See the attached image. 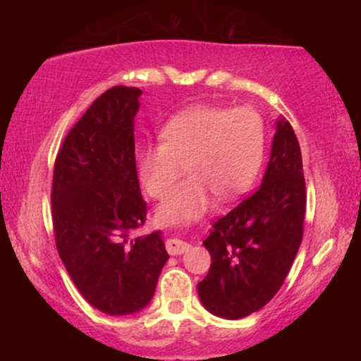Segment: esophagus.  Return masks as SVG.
Returning a JSON list of instances; mask_svg holds the SVG:
<instances>
[{
    "label": "esophagus",
    "instance_id": "obj_1",
    "mask_svg": "<svg viewBox=\"0 0 361 361\" xmlns=\"http://www.w3.org/2000/svg\"><path fill=\"white\" fill-rule=\"evenodd\" d=\"M166 247H167L169 255H183V253H186L189 248H191V245H189L188 242H183L180 239L167 240Z\"/></svg>",
    "mask_w": 361,
    "mask_h": 361
}]
</instances>
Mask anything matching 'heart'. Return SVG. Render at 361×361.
Segmentation results:
<instances>
[{
  "label": "heart",
  "mask_w": 361,
  "mask_h": 361,
  "mask_svg": "<svg viewBox=\"0 0 361 361\" xmlns=\"http://www.w3.org/2000/svg\"><path fill=\"white\" fill-rule=\"evenodd\" d=\"M162 138L138 154L145 191L162 199L185 164L191 175L159 207L157 216L167 224L200 218L210 209L213 195L231 200L247 192L264 159V119L253 108H188L164 126Z\"/></svg>",
  "instance_id": "1"
}]
</instances>
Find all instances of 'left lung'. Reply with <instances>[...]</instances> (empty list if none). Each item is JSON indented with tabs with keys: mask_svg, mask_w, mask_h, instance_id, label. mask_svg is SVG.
<instances>
[{
	"mask_svg": "<svg viewBox=\"0 0 361 361\" xmlns=\"http://www.w3.org/2000/svg\"><path fill=\"white\" fill-rule=\"evenodd\" d=\"M305 181L298 138L277 121L271 159L261 186L213 223L204 240L210 271L197 285L209 312L239 320L276 296L302 240Z\"/></svg>",
	"mask_w": 361,
	"mask_h": 361,
	"instance_id": "8db88e82",
	"label": "left lung"
}]
</instances>
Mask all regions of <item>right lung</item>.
Segmentation results:
<instances>
[{"mask_svg":"<svg viewBox=\"0 0 361 361\" xmlns=\"http://www.w3.org/2000/svg\"><path fill=\"white\" fill-rule=\"evenodd\" d=\"M142 90L102 94L65 137L51 191L60 258L85 301L108 315L145 309L169 259L159 231L130 239L146 221L133 119Z\"/></svg>","mask_w":361,"mask_h":361,"instance_id":"1","label":"right lung"}]
</instances>
